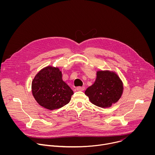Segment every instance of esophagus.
I'll return each instance as SVG.
<instances>
[{
	"mask_svg": "<svg viewBox=\"0 0 155 155\" xmlns=\"http://www.w3.org/2000/svg\"><path fill=\"white\" fill-rule=\"evenodd\" d=\"M76 90L78 91H83L84 90V87H77Z\"/></svg>",
	"mask_w": 155,
	"mask_h": 155,
	"instance_id": "esophagus-1",
	"label": "esophagus"
}]
</instances>
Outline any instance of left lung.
Returning <instances> with one entry per match:
<instances>
[{"label":"left lung","mask_w":155,"mask_h":155,"mask_svg":"<svg viewBox=\"0 0 155 155\" xmlns=\"http://www.w3.org/2000/svg\"><path fill=\"white\" fill-rule=\"evenodd\" d=\"M95 82L88 87L85 94L94 105L108 108L118 101L123 92V83L114 71H98Z\"/></svg>","instance_id":"obj_1"}]
</instances>
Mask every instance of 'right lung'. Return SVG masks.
Returning <instances> with one entry per match:
<instances>
[{
  "label": "right lung",
  "mask_w": 155,
  "mask_h": 155,
  "mask_svg": "<svg viewBox=\"0 0 155 155\" xmlns=\"http://www.w3.org/2000/svg\"><path fill=\"white\" fill-rule=\"evenodd\" d=\"M58 68L47 66L41 69L32 81V92L37 103L47 109H58L68 104L74 94L62 78Z\"/></svg>",
  "instance_id": "add662e5"
}]
</instances>
